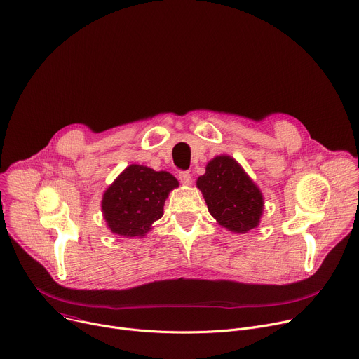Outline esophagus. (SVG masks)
<instances>
[{
  "mask_svg": "<svg viewBox=\"0 0 359 359\" xmlns=\"http://www.w3.org/2000/svg\"><path fill=\"white\" fill-rule=\"evenodd\" d=\"M178 178H180V181H181V184H184V185H191L192 184V177H191V174L189 172H180L178 174Z\"/></svg>",
  "mask_w": 359,
  "mask_h": 359,
  "instance_id": "1",
  "label": "esophagus"
}]
</instances>
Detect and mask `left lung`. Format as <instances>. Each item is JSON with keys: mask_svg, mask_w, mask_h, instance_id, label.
<instances>
[{"mask_svg": "<svg viewBox=\"0 0 359 359\" xmlns=\"http://www.w3.org/2000/svg\"><path fill=\"white\" fill-rule=\"evenodd\" d=\"M197 188L210 214L229 231L245 234L260 224L264 208L262 191L233 156L212 158L205 174L198 177Z\"/></svg>", "mask_w": 359, "mask_h": 359, "instance_id": "8db88e82", "label": "left lung"}]
</instances>
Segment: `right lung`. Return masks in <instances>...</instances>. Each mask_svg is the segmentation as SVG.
I'll list each match as a JSON object with an SVG mask.
<instances>
[{
	"label": "right lung",
	"mask_w": 359,
	"mask_h": 359,
	"mask_svg": "<svg viewBox=\"0 0 359 359\" xmlns=\"http://www.w3.org/2000/svg\"><path fill=\"white\" fill-rule=\"evenodd\" d=\"M178 185L167 171L129 165L103 192L102 212L107 229L121 237L142 238L163 215L165 200Z\"/></svg>",
	"instance_id": "add662e5"
}]
</instances>
